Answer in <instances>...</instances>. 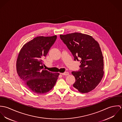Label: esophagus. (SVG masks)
Segmentation results:
<instances>
[{"label": "esophagus", "instance_id": "34e87169", "mask_svg": "<svg viewBox=\"0 0 122 122\" xmlns=\"http://www.w3.org/2000/svg\"><path fill=\"white\" fill-rule=\"evenodd\" d=\"M61 74L63 76H68L69 75V73L68 72H65L64 73H62Z\"/></svg>", "mask_w": 122, "mask_h": 122}]
</instances>
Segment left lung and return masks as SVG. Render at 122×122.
I'll return each instance as SVG.
<instances>
[{
  "label": "left lung",
  "instance_id": "obj_1",
  "mask_svg": "<svg viewBox=\"0 0 122 122\" xmlns=\"http://www.w3.org/2000/svg\"><path fill=\"white\" fill-rule=\"evenodd\" d=\"M60 36L74 60L80 61V70L71 73L76 79L73 87L81 93L92 91L104 75L103 57L99 43L92 36L81 33Z\"/></svg>",
  "mask_w": 122,
  "mask_h": 122
}]
</instances>
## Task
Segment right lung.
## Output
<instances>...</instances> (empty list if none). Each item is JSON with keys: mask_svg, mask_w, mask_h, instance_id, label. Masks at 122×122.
<instances>
[{"mask_svg": "<svg viewBox=\"0 0 122 122\" xmlns=\"http://www.w3.org/2000/svg\"><path fill=\"white\" fill-rule=\"evenodd\" d=\"M57 36H36L20 49L16 61L19 76L27 88L36 94L48 92L55 85L59 73L45 70L43 60L54 43Z\"/></svg>", "mask_w": 122, "mask_h": 122, "instance_id": "obj_1", "label": "right lung"}]
</instances>
